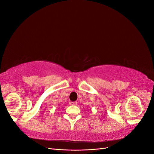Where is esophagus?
Instances as JSON below:
<instances>
[{
    "label": "esophagus",
    "instance_id": "obj_1",
    "mask_svg": "<svg viewBox=\"0 0 154 154\" xmlns=\"http://www.w3.org/2000/svg\"><path fill=\"white\" fill-rule=\"evenodd\" d=\"M69 105H77V102L76 101H70L69 102Z\"/></svg>",
    "mask_w": 154,
    "mask_h": 154
}]
</instances>
